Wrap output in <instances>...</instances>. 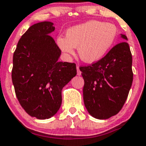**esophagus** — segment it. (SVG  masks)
Returning a JSON list of instances; mask_svg holds the SVG:
<instances>
[{"label": "esophagus", "instance_id": "34e87169", "mask_svg": "<svg viewBox=\"0 0 146 146\" xmlns=\"http://www.w3.org/2000/svg\"><path fill=\"white\" fill-rule=\"evenodd\" d=\"M76 70H77V75L78 76H81V74H82V72H81L80 69H79V67L78 66H77L76 67Z\"/></svg>", "mask_w": 146, "mask_h": 146}]
</instances>
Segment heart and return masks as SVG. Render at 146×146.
Here are the masks:
<instances>
[{
    "instance_id": "heart-1",
    "label": "heart",
    "mask_w": 146,
    "mask_h": 146,
    "mask_svg": "<svg viewBox=\"0 0 146 146\" xmlns=\"http://www.w3.org/2000/svg\"><path fill=\"white\" fill-rule=\"evenodd\" d=\"M115 25L98 20H90L67 30L66 37L59 36L58 47L67 57L74 55L78 48L79 57L86 63H93L103 58L117 40Z\"/></svg>"
}]
</instances>
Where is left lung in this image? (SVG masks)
Instances as JSON below:
<instances>
[{"label": "left lung", "mask_w": 146, "mask_h": 146, "mask_svg": "<svg viewBox=\"0 0 146 146\" xmlns=\"http://www.w3.org/2000/svg\"><path fill=\"white\" fill-rule=\"evenodd\" d=\"M125 40L114 46L104 57L79 68L84 80V103L90 115L105 120L117 115L127 99L133 81L132 56Z\"/></svg>", "instance_id": "left-lung-1"}]
</instances>
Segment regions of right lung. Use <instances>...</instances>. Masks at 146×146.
<instances>
[{"mask_svg": "<svg viewBox=\"0 0 146 146\" xmlns=\"http://www.w3.org/2000/svg\"><path fill=\"white\" fill-rule=\"evenodd\" d=\"M54 23L34 24L19 40L13 55L12 83L20 105L31 117H53L62 104V90L76 75L75 63L59 62L61 50L50 35Z\"/></svg>", "mask_w": 146, "mask_h": 146, "instance_id": "obj_1", "label": "right lung"}]
</instances>
